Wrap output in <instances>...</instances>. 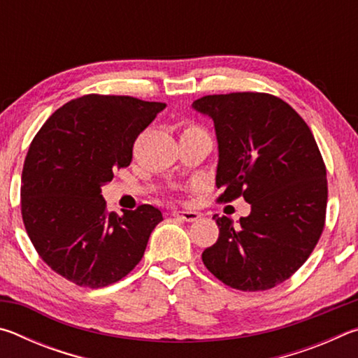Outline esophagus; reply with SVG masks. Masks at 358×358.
I'll list each match as a JSON object with an SVG mask.
<instances>
[{
    "mask_svg": "<svg viewBox=\"0 0 358 358\" xmlns=\"http://www.w3.org/2000/svg\"><path fill=\"white\" fill-rule=\"evenodd\" d=\"M173 216H177V217H180V220H183L186 222H194L201 217V215H199L197 211H189V210H177V211H173Z\"/></svg>",
    "mask_w": 358,
    "mask_h": 358,
    "instance_id": "esophagus-1",
    "label": "esophagus"
}]
</instances>
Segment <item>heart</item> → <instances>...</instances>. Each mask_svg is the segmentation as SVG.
<instances>
[{"instance_id":"heart-1","label":"heart","mask_w":358,"mask_h":358,"mask_svg":"<svg viewBox=\"0 0 358 358\" xmlns=\"http://www.w3.org/2000/svg\"><path fill=\"white\" fill-rule=\"evenodd\" d=\"M192 131H199V129L194 128V126H189V128H186V129L183 131V134H186V132H192Z\"/></svg>"}]
</instances>
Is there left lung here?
<instances>
[{
	"label": "left lung",
	"mask_w": 358,
	"mask_h": 358,
	"mask_svg": "<svg viewBox=\"0 0 358 358\" xmlns=\"http://www.w3.org/2000/svg\"><path fill=\"white\" fill-rule=\"evenodd\" d=\"M192 108L215 123L221 201L243 196L251 205L235 226L213 216L220 237L203 264L234 289L275 287L306 262L324 230L327 171L313 132L287 102L265 93L203 96Z\"/></svg>",
	"instance_id": "left-lung-1"
}]
</instances>
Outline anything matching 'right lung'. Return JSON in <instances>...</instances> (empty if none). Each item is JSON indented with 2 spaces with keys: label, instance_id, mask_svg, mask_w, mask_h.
<instances>
[{
  "label": "right lung",
  "instance_id": "1",
  "mask_svg": "<svg viewBox=\"0 0 358 358\" xmlns=\"http://www.w3.org/2000/svg\"><path fill=\"white\" fill-rule=\"evenodd\" d=\"M166 108L131 96L87 94L59 107L29 145L22 217L41 259L77 286L99 289L143 257L162 213L153 205L106 208L102 186L128 167L137 136Z\"/></svg>",
  "mask_w": 358,
  "mask_h": 358
}]
</instances>
